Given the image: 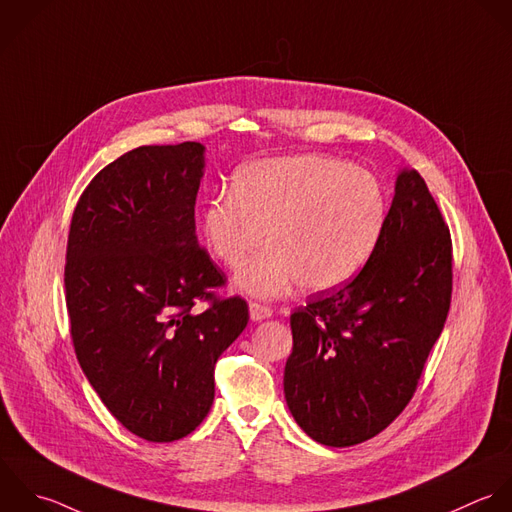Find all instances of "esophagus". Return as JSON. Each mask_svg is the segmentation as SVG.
Segmentation results:
<instances>
[{"mask_svg":"<svg viewBox=\"0 0 512 512\" xmlns=\"http://www.w3.org/2000/svg\"><path fill=\"white\" fill-rule=\"evenodd\" d=\"M249 313H251V319L253 321H263V319H269L273 315V309L269 305H263V303H257L253 301L249 305Z\"/></svg>","mask_w":512,"mask_h":512,"instance_id":"34e87169","label":"esophagus"}]
</instances>
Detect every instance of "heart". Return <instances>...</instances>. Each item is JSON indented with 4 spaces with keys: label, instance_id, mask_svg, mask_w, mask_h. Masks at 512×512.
<instances>
[{
    "label": "heart",
    "instance_id": "heart-1",
    "mask_svg": "<svg viewBox=\"0 0 512 512\" xmlns=\"http://www.w3.org/2000/svg\"><path fill=\"white\" fill-rule=\"evenodd\" d=\"M387 217L379 179L329 155L259 159L215 193L203 211L211 253L239 269L265 243L271 247L241 273L243 291L279 297L295 281L307 293L333 291L371 259Z\"/></svg>",
    "mask_w": 512,
    "mask_h": 512
}]
</instances>
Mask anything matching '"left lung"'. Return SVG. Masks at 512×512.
I'll use <instances>...</instances> for the list:
<instances>
[{
    "label": "left lung",
    "mask_w": 512,
    "mask_h": 512,
    "mask_svg": "<svg viewBox=\"0 0 512 512\" xmlns=\"http://www.w3.org/2000/svg\"><path fill=\"white\" fill-rule=\"evenodd\" d=\"M453 293V241L417 171H401L381 239L343 287L291 315L285 399L317 443L351 447L413 399Z\"/></svg>",
    "instance_id": "1"
}]
</instances>
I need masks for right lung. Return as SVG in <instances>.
<instances>
[{"instance_id": "obj_1", "label": "right lung", "mask_w": 512, "mask_h": 512, "mask_svg": "<svg viewBox=\"0 0 512 512\" xmlns=\"http://www.w3.org/2000/svg\"><path fill=\"white\" fill-rule=\"evenodd\" d=\"M205 147L141 145L81 193L67 235L65 305L77 361L109 413L149 443L187 437L215 397V363L247 301L195 237ZM203 300L208 309L192 307Z\"/></svg>"}]
</instances>
